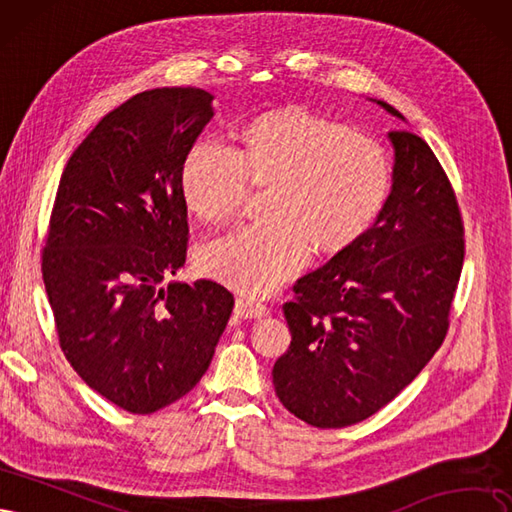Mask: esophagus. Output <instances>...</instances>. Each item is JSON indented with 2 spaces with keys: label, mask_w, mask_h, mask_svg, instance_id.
<instances>
[{
  "label": "esophagus",
  "mask_w": 512,
  "mask_h": 512,
  "mask_svg": "<svg viewBox=\"0 0 512 512\" xmlns=\"http://www.w3.org/2000/svg\"><path fill=\"white\" fill-rule=\"evenodd\" d=\"M234 312L242 319H261V317L270 315V308L259 304V302H253L249 298H238Z\"/></svg>",
  "instance_id": "obj_1"
}]
</instances>
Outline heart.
Returning <instances> with one entry per match:
<instances>
[{
	"instance_id": "obj_1",
	"label": "heart",
	"mask_w": 512,
	"mask_h": 512,
	"mask_svg": "<svg viewBox=\"0 0 512 512\" xmlns=\"http://www.w3.org/2000/svg\"><path fill=\"white\" fill-rule=\"evenodd\" d=\"M270 185V219L240 223L208 240L200 270L246 295H266L308 266L315 251L338 253L364 236L391 189L385 148L366 134L304 108L263 114L240 146L197 140L180 168V191L197 217L217 223L249 189Z\"/></svg>"
}]
</instances>
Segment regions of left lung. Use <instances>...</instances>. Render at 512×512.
Masks as SVG:
<instances>
[{
  "label": "left lung",
  "mask_w": 512,
  "mask_h": 512,
  "mask_svg": "<svg viewBox=\"0 0 512 512\" xmlns=\"http://www.w3.org/2000/svg\"><path fill=\"white\" fill-rule=\"evenodd\" d=\"M406 121L387 102L372 100ZM391 193L368 232L293 285L291 344L272 381L283 406L325 430L372 417L434 357L464 266V223L427 142L389 131Z\"/></svg>",
  "instance_id": "1"
}]
</instances>
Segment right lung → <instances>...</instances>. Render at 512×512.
Segmentation results:
<instances>
[{
	"mask_svg": "<svg viewBox=\"0 0 512 512\" xmlns=\"http://www.w3.org/2000/svg\"><path fill=\"white\" fill-rule=\"evenodd\" d=\"M212 100L195 87L134 95L93 127L59 180L42 278L61 351L134 415L200 383L234 308L212 280H170L189 238L180 168Z\"/></svg>",
	"mask_w": 512,
	"mask_h": 512,
	"instance_id": "1",
	"label": "right lung"
}]
</instances>
